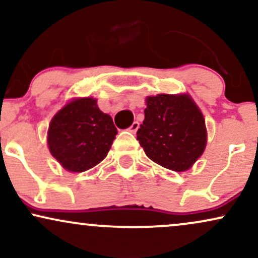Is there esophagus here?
I'll return each instance as SVG.
<instances>
[{"mask_svg":"<svg viewBox=\"0 0 258 258\" xmlns=\"http://www.w3.org/2000/svg\"><path fill=\"white\" fill-rule=\"evenodd\" d=\"M138 128H139V122H138V121H135V122H133L132 125L130 126L128 131L132 132V133H136L138 131Z\"/></svg>","mask_w":258,"mask_h":258,"instance_id":"esophagus-1","label":"esophagus"}]
</instances>
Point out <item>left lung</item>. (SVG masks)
Wrapping results in <instances>:
<instances>
[{"mask_svg": "<svg viewBox=\"0 0 258 258\" xmlns=\"http://www.w3.org/2000/svg\"><path fill=\"white\" fill-rule=\"evenodd\" d=\"M137 139L147 156L174 172L190 169L207 145L203 114L190 95L148 96Z\"/></svg>", "mask_w": 258, "mask_h": 258, "instance_id": "obj_1", "label": "left lung"}]
</instances>
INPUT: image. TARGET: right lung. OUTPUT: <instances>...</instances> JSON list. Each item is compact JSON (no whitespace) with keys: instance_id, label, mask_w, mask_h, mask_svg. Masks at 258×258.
<instances>
[{"instance_id":"obj_1","label":"right lung","mask_w":258,"mask_h":258,"mask_svg":"<svg viewBox=\"0 0 258 258\" xmlns=\"http://www.w3.org/2000/svg\"><path fill=\"white\" fill-rule=\"evenodd\" d=\"M116 135L113 119L95 98H74L51 119L48 147L64 169L80 173L105 159Z\"/></svg>"}]
</instances>
